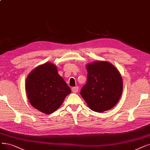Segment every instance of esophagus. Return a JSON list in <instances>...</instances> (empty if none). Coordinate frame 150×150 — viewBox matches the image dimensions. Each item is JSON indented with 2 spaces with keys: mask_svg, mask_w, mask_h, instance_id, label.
I'll return each instance as SVG.
<instances>
[{
  "mask_svg": "<svg viewBox=\"0 0 150 150\" xmlns=\"http://www.w3.org/2000/svg\"><path fill=\"white\" fill-rule=\"evenodd\" d=\"M71 90H72V92H73L74 93H77V92H78L79 87H74L72 88Z\"/></svg>",
  "mask_w": 150,
  "mask_h": 150,
  "instance_id": "esophagus-1",
  "label": "esophagus"
}]
</instances>
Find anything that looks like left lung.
<instances>
[{"label": "left lung", "instance_id": "obj_1", "mask_svg": "<svg viewBox=\"0 0 150 150\" xmlns=\"http://www.w3.org/2000/svg\"><path fill=\"white\" fill-rule=\"evenodd\" d=\"M87 79L80 94L89 108L98 112L111 109L118 102L123 87L118 70L107 62L87 65Z\"/></svg>", "mask_w": 150, "mask_h": 150}]
</instances>
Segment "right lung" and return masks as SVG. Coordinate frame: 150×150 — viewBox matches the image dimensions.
<instances>
[{"mask_svg": "<svg viewBox=\"0 0 150 150\" xmlns=\"http://www.w3.org/2000/svg\"><path fill=\"white\" fill-rule=\"evenodd\" d=\"M26 91L30 103L40 112L49 115L62 104L71 88L58 74L56 66L47 63L28 75Z\"/></svg>", "mask_w": 150, "mask_h": 150, "instance_id": "obj_1", "label": "right lung"}]
</instances>
